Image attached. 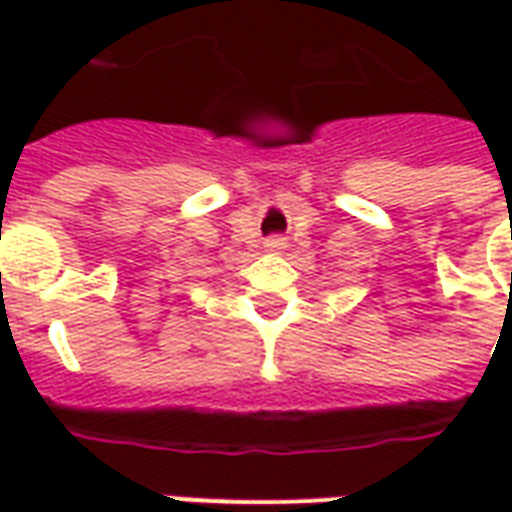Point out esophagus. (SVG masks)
I'll list each match as a JSON object with an SVG mask.
<instances>
[{
  "instance_id": "34e87169",
  "label": "esophagus",
  "mask_w": 512,
  "mask_h": 512,
  "mask_svg": "<svg viewBox=\"0 0 512 512\" xmlns=\"http://www.w3.org/2000/svg\"><path fill=\"white\" fill-rule=\"evenodd\" d=\"M285 238H279V235H271V238H266V249L268 252H274V255H277V252H282V249H285Z\"/></svg>"
}]
</instances>
